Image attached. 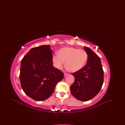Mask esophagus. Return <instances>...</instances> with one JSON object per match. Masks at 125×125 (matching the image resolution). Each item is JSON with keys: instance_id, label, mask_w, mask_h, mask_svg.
<instances>
[{"instance_id": "esophagus-1", "label": "esophagus", "mask_w": 125, "mask_h": 125, "mask_svg": "<svg viewBox=\"0 0 125 125\" xmlns=\"http://www.w3.org/2000/svg\"><path fill=\"white\" fill-rule=\"evenodd\" d=\"M69 73H64V76L65 77L66 76H67V75H69Z\"/></svg>"}]
</instances>
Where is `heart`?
<instances>
[{
  "mask_svg": "<svg viewBox=\"0 0 125 125\" xmlns=\"http://www.w3.org/2000/svg\"><path fill=\"white\" fill-rule=\"evenodd\" d=\"M87 54L83 49L66 47L58 51V55L52 57L55 67L61 69L65 62V66L72 72H76L82 69L86 63Z\"/></svg>",
  "mask_w": 125,
  "mask_h": 125,
  "instance_id": "heart-1",
  "label": "heart"
}]
</instances>
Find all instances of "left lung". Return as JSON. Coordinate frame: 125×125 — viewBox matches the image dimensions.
I'll return each instance as SVG.
<instances>
[{
	"mask_svg": "<svg viewBox=\"0 0 125 125\" xmlns=\"http://www.w3.org/2000/svg\"><path fill=\"white\" fill-rule=\"evenodd\" d=\"M87 63L80 70L72 74L75 81L70 86L72 94L77 99L85 101L100 92L104 81V71L100 57L90 48L84 47Z\"/></svg>",
	"mask_w": 125,
	"mask_h": 125,
	"instance_id": "left-lung-1",
	"label": "left lung"
}]
</instances>
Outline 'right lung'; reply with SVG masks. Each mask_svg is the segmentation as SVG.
I'll use <instances>...</instances> for the list:
<instances>
[{"label":"right lung","instance_id":"right-lung-1","mask_svg":"<svg viewBox=\"0 0 125 125\" xmlns=\"http://www.w3.org/2000/svg\"><path fill=\"white\" fill-rule=\"evenodd\" d=\"M50 45L31 48L21 63L20 80L25 93L37 101L49 98L64 74L53 66Z\"/></svg>","mask_w":125,"mask_h":125}]
</instances>
